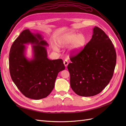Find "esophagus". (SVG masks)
<instances>
[{"instance_id":"34e87169","label":"esophagus","mask_w":126,"mask_h":126,"mask_svg":"<svg viewBox=\"0 0 126 126\" xmlns=\"http://www.w3.org/2000/svg\"><path fill=\"white\" fill-rule=\"evenodd\" d=\"M68 61L67 59H64V60L63 61V63L64 64V66H65V67H67L68 64Z\"/></svg>"}]
</instances>
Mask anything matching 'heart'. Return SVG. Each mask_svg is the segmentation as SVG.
<instances>
[{"mask_svg": "<svg viewBox=\"0 0 126 126\" xmlns=\"http://www.w3.org/2000/svg\"><path fill=\"white\" fill-rule=\"evenodd\" d=\"M86 43V38L84 35H78L76 33H69L64 35L59 41V44L62 47L66 46L72 44L71 50L77 52L83 47ZM55 50H58V48L55 46H54Z\"/></svg>", "mask_w": 126, "mask_h": 126, "instance_id": "b5f03b06", "label": "heart"}]
</instances>
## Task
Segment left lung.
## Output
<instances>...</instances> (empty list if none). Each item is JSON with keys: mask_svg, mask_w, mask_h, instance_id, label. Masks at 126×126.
Listing matches in <instances>:
<instances>
[{"mask_svg": "<svg viewBox=\"0 0 126 126\" xmlns=\"http://www.w3.org/2000/svg\"><path fill=\"white\" fill-rule=\"evenodd\" d=\"M70 59L67 68L71 89L79 96L91 97L99 94L111 79L116 52L108 36L95 26L90 40Z\"/></svg>", "mask_w": 126, "mask_h": 126, "instance_id": "obj_1", "label": "left lung"}]
</instances>
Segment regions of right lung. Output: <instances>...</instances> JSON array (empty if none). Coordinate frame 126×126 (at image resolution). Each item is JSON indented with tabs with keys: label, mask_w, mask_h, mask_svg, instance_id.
Returning a JSON list of instances; mask_svg holds the SVG:
<instances>
[{
	"label": "right lung",
	"mask_w": 126,
	"mask_h": 126,
	"mask_svg": "<svg viewBox=\"0 0 126 126\" xmlns=\"http://www.w3.org/2000/svg\"><path fill=\"white\" fill-rule=\"evenodd\" d=\"M33 45V58L24 55L25 44ZM39 33L29 29L22 31L11 45L9 64L11 78L20 92L26 97L39 100L47 97L53 90L57 75L65 69L62 59L47 58L48 46Z\"/></svg>",
	"instance_id": "1"
}]
</instances>
